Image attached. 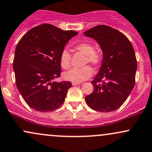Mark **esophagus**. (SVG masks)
<instances>
[{"mask_svg": "<svg viewBox=\"0 0 152 152\" xmlns=\"http://www.w3.org/2000/svg\"><path fill=\"white\" fill-rule=\"evenodd\" d=\"M80 83H78V82H72V85L73 86H76V85H78Z\"/></svg>", "mask_w": 152, "mask_h": 152, "instance_id": "34e87169", "label": "esophagus"}]
</instances>
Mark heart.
Segmentation results:
<instances>
[{"mask_svg": "<svg viewBox=\"0 0 152 152\" xmlns=\"http://www.w3.org/2000/svg\"><path fill=\"white\" fill-rule=\"evenodd\" d=\"M75 49L86 56L85 64L90 63L94 66L98 67L103 61V56L101 52L95 50L94 46L89 42H81L75 45ZM60 64L64 69H68L71 66V54L67 49H64L60 56ZM93 74L91 66H86L81 69H72L64 74L66 80L72 82L83 81Z\"/></svg>", "mask_w": 152, "mask_h": 152, "instance_id": "obj_1", "label": "heart"}]
</instances>
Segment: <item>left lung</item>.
I'll return each mask as SVG.
<instances>
[{
  "label": "left lung",
  "instance_id": "obj_1",
  "mask_svg": "<svg viewBox=\"0 0 152 152\" xmlns=\"http://www.w3.org/2000/svg\"><path fill=\"white\" fill-rule=\"evenodd\" d=\"M96 40L103 51L98 74L91 81L94 91L85 100L98 112H112L128 98L135 83L137 62L134 49L125 34L107 25H97L83 32Z\"/></svg>",
  "mask_w": 152,
  "mask_h": 152
}]
</instances>
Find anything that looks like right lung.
I'll list each match as a JSON object with an SVG mask.
<instances>
[{
    "mask_svg": "<svg viewBox=\"0 0 152 152\" xmlns=\"http://www.w3.org/2000/svg\"><path fill=\"white\" fill-rule=\"evenodd\" d=\"M77 34L42 24L31 29L18 43L13 59L16 86L31 108L51 112L64 102L71 83L54 80L61 75V53Z\"/></svg>",
    "mask_w": 152,
    "mask_h": 152,
    "instance_id": "add662e5",
    "label": "right lung"
}]
</instances>
